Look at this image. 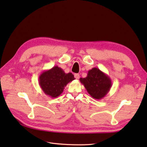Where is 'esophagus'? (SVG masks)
Listing matches in <instances>:
<instances>
[{"label":"esophagus","instance_id":"esophagus-1","mask_svg":"<svg viewBox=\"0 0 147 147\" xmlns=\"http://www.w3.org/2000/svg\"><path fill=\"white\" fill-rule=\"evenodd\" d=\"M74 77L76 79H79L80 78V75L78 74H74Z\"/></svg>","mask_w":147,"mask_h":147}]
</instances>
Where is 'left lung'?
I'll use <instances>...</instances> for the list:
<instances>
[{"label":"left lung","instance_id":"left-lung-1","mask_svg":"<svg viewBox=\"0 0 147 147\" xmlns=\"http://www.w3.org/2000/svg\"><path fill=\"white\" fill-rule=\"evenodd\" d=\"M80 81L86 88L89 94L92 98L98 100L104 98L112 87L110 78L96 67L89 70L87 77L80 78Z\"/></svg>","mask_w":147,"mask_h":147}]
</instances>
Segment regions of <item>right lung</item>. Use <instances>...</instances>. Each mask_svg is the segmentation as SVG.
<instances>
[{
    "label": "right lung",
    "mask_w": 147,
    "mask_h": 147,
    "mask_svg": "<svg viewBox=\"0 0 147 147\" xmlns=\"http://www.w3.org/2000/svg\"><path fill=\"white\" fill-rule=\"evenodd\" d=\"M75 80L72 73L65 74L58 66L45 70L40 75L38 82L42 91L51 98L60 96L65 86Z\"/></svg>",
    "instance_id": "1"
}]
</instances>
